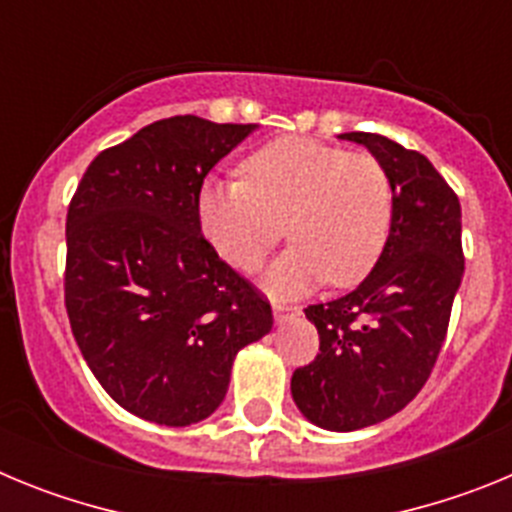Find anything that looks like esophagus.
<instances>
[{
  "instance_id": "1",
  "label": "esophagus",
  "mask_w": 512,
  "mask_h": 512,
  "mask_svg": "<svg viewBox=\"0 0 512 512\" xmlns=\"http://www.w3.org/2000/svg\"><path fill=\"white\" fill-rule=\"evenodd\" d=\"M271 310H274V318H277V323H282L284 318H289V315H295L300 307L297 305H289L287 300H274L271 302Z\"/></svg>"
}]
</instances>
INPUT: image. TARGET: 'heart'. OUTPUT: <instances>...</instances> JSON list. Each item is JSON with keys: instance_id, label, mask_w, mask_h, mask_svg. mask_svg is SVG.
I'll return each mask as SVG.
<instances>
[{"instance_id": "b5f03b06", "label": "heart", "mask_w": 512, "mask_h": 512, "mask_svg": "<svg viewBox=\"0 0 512 512\" xmlns=\"http://www.w3.org/2000/svg\"><path fill=\"white\" fill-rule=\"evenodd\" d=\"M246 179H205L202 235L228 266L259 269L287 230L295 243L271 266V289L295 292L330 277L348 287L374 269L390 241L395 200L374 156L310 138L271 140L243 161Z\"/></svg>"}]
</instances>
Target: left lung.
<instances>
[{
	"instance_id": "obj_1",
	"label": "left lung",
	"mask_w": 512,
	"mask_h": 512,
	"mask_svg": "<svg viewBox=\"0 0 512 512\" xmlns=\"http://www.w3.org/2000/svg\"><path fill=\"white\" fill-rule=\"evenodd\" d=\"M390 174L395 217L369 277L310 305L320 354L292 374L300 413L325 431H359L400 413L431 377L464 274L461 205L423 153L377 133H343Z\"/></svg>"
}]
</instances>
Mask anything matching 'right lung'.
I'll return each mask as SVG.
<instances>
[{
	"label": "right lung",
	"mask_w": 512,
	"mask_h": 512,
	"mask_svg": "<svg viewBox=\"0 0 512 512\" xmlns=\"http://www.w3.org/2000/svg\"><path fill=\"white\" fill-rule=\"evenodd\" d=\"M256 125L176 115L99 153L66 215V310L81 356L128 413L192 425L220 408L271 307L202 235L197 192Z\"/></svg>",
	"instance_id": "right-lung-1"
}]
</instances>
